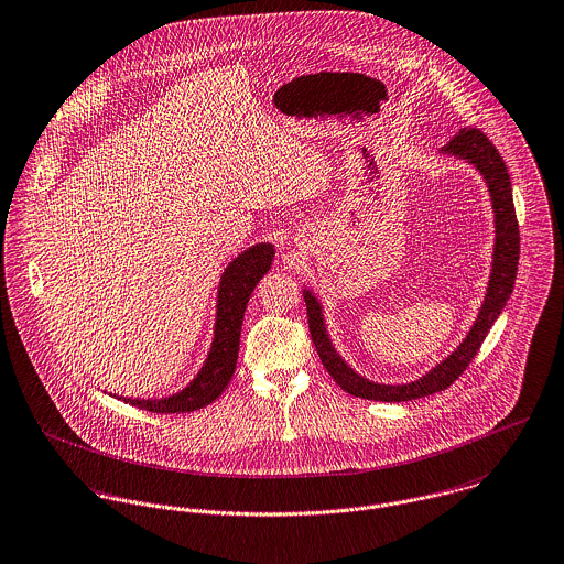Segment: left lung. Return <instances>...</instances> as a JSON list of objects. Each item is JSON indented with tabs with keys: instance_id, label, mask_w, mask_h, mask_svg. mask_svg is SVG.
<instances>
[{
	"instance_id": "1",
	"label": "left lung",
	"mask_w": 564,
	"mask_h": 564,
	"mask_svg": "<svg viewBox=\"0 0 564 564\" xmlns=\"http://www.w3.org/2000/svg\"><path fill=\"white\" fill-rule=\"evenodd\" d=\"M441 152L471 162L482 173L490 193V204L495 213V247H492L490 280H488L480 315L471 325L467 338L460 343V347L452 356H447L441 365H436L432 371H427L423 378L408 384H378L358 376L336 354L325 332L322 304L311 291H304L308 327H311V336L322 358L323 367L334 378V382L354 398L373 400V402H408V400L434 395L452 387L469 367V362L476 358L488 329L492 327V323L497 322L499 313L503 311L514 289L517 264H519V224H517V213L512 204V186H510L506 162L478 128H463Z\"/></svg>"
}]
</instances>
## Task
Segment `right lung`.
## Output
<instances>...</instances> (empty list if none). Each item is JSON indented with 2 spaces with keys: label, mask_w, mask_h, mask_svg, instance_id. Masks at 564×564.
<instances>
[{
  "label": "right lung",
  "mask_w": 564,
  "mask_h": 564,
  "mask_svg": "<svg viewBox=\"0 0 564 564\" xmlns=\"http://www.w3.org/2000/svg\"><path fill=\"white\" fill-rule=\"evenodd\" d=\"M273 253L275 249L271 242H258L239 253L224 271L221 284H219V297H217V322H215V338L210 345V354L202 371L197 373V378L186 389L162 400H132V398H119V400L132 403L141 410L161 412V414L193 412L215 402L226 391V387L235 376L239 343H241L242 315H245L251 291L256 289L260 278L271 269Z\"/></svg>",
  "instance_id": "obj_1"
}]
</instances>
